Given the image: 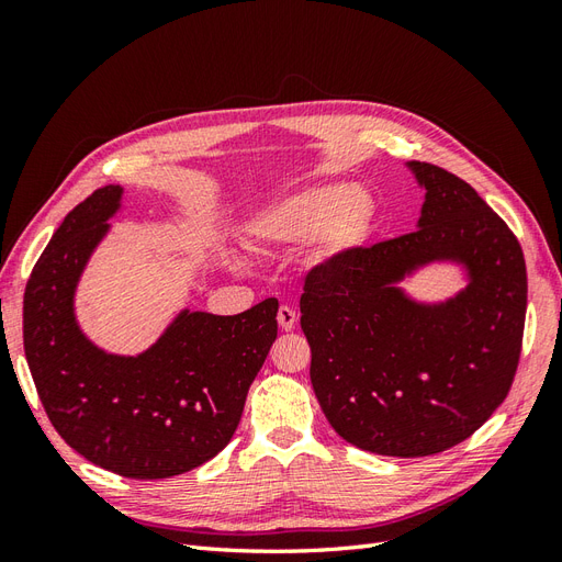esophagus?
I'll return each instance as SVG.
<instances>
[{"instance_id": "34e87169", "label": "esophagus", "mask_w": 562, "mask_h": 562, "mask_svg": "<svg viewBox=\"0 0 562 562\" xmlns=\"http://www.w3.org/2000/svg\"><path fill=\"white\" fill-rule=\"evenodd\" d=\"M277 318H279V326L283 330H293L295 323H297V312L288 307V304H283V307L279 310V314H277Z\"/></svg>"}]
</instances>
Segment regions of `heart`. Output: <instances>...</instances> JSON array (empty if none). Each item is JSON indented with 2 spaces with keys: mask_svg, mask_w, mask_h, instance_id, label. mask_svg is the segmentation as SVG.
Masks as SVG:
<instances>
[{
  "mask_svg": "<svg viewBox=\"0 0 562 562\" xmlns=\"http://www.w3.org/2000/svg\"><path fill=\"white\" fill-rule=\"evenodd\" d=\"M375 220V201L356 184L304 187L255 215L250 239L260 248L310 244L318 260H337L359 248Z\"/></svg>",
  "mask_w": 562,
  "mask_h": 562,
  "instance_id": "heart-1",
  "label": "heart"
}]
</instances>
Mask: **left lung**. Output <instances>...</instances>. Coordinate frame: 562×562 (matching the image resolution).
<instances>
[{"label":"left lung","instance_id":"1","mask_svg":"<svg viewBox=\"0 0 562 562\" xmlns=\"http://www.w3.org/2000/svg\"><path fill=\"white\" fill-rule=\"evenodd\" d=\"M427 190L417 229L316 265L300 326L323 415L347 443L389 457L443 452L481 429L512 389L527 310L522 248L469 182L407 161ZM470 274L446 303L397 283L429 261Z\"/></svg>","mask_w":562,"mask_h":562}]
</instances>
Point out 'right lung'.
<instances>
[{"label": "right lung", "mask_w": 562, "mask_h": 562, "mask_svg": "<svg viewBox=\"0 0 562 562\" xmlns=\"http://www.w3.org/2000/svg\"><path fill=\"white\" fill-rule=\"evenodd\" d=\"M124 190L105 184L67 213L23 300V345L60 438L95 467L138 481L171 479L223 450L277 339L279 300L215 316L184 310L138 356L98 349L75 318V291Z\"/></svg>", "instance_id": "obj_1"}]
</instances>
